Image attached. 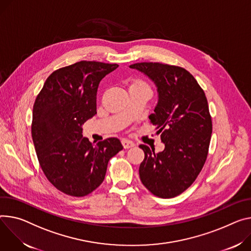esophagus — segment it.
Listing matches in <instances>:
<instances>
[{"mask_svg":"<svg viewBox=\"0 0 251 251\" xmlns=\"http://www.w3.org/2000/svg\"><path fill=\"white\" fill-rule=\"evenodd\" d=\"M122 145H123V147H124L125 149H128V148L133 147V146H134V143H133L132 141H130V140L123 139V140H122Z\"/></svg>","mask_w":251,"mask_h":251,"instance_id":"1","label":"esophagus"}]
</instances>
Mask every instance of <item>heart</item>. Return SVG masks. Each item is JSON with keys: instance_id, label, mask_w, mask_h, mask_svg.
<instances>
[{"instance_id": "obj_1", "label": "heart", "mask_w": 251, "mask_h": 251, "mask_svg": "<svg viewBox=\"0 0 251 251\" xmlns=\"http://www.w3.org/2000/svg\"><path fill=\"white\" fill-rule=\"evenodd\" d=\"M132 86H147V85H146L144 82L137 80V81H135V82L132 84Z\"/></svg>"}]
</instances>
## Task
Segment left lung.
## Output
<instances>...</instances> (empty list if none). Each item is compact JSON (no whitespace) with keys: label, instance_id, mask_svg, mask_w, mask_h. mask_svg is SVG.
<instances>
[{"label":"left lung","instance_id":"left-lung-1","mask_svg":"<svg viewBox=\"0 0 251 251\" xmlns=\"http://www.w3.org/2000/svg\"><path fill=\"white\" fill-rule=\"evenodd\" d=\"M129 67L157 87L158 103L149 119L165 145L159 153L139 146L145 154L139 167L141 182L158 197H175L193 183L206 161L212 133L206 96L184 68L152 62Z\"/></svg>","mask_w":251,"mask_h":251}]
</instances>
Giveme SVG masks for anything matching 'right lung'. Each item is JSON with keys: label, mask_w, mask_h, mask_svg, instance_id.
Instances as JSON below:
<instances>
[{"label": "right lung", "mask_w": 251, "mask_h": 251, "mask_svg": "<svg viewBox=\"0 0 251 251\" xmlns=\"http://www.w3.org/2000/svg\"><path fill=\"white\" fill-rule=\"evenodd\" d=\"M117 64L80 61L54 71L33 107L32 138L40 166L48 180L67 195L93 192L105 178L108 162L123 149L119 139L92 144L82 125L97 114L100 81Z\"/></svg>", "instance_id": "right-lung-1"}]
</instances>
